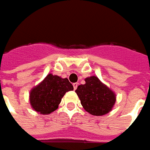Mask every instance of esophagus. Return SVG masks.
I'll use <instances>...</instances> for the list:
<instances>
[{
  "mask_svg": "<svg viewBox=\"0 0 150 150\" xmlns=\"http://www.w3.org/2000/svg\"><path fill=\"white\" fill-rule=\"evenodd\" d=\"M73 86H74V89L76 90L78 87V83H73Z\"/></svg>",
  "mask_w": 150,
  "mask_h": 150,
  "instance_id": "esophagus-1",
  "label": "esophagus"
}]
</instances>
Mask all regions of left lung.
<instances>
[{
  "label": "left lung",
  "instance_id": "1",
  "mask_svg": "<svg viewBox=\"0 0 150 150\" xmlns=\"http://www.w3.org/2000/svg\"><path fill=\"white\" fill-rule=\"evenodd\" d=\"M85 111L100 116L111 111L116 100L115 94L95 76L85 79L84 84L75 91Z\"/></svg>",
  "mask_w": 150,
  "mask_h": 150
}]
</instances>
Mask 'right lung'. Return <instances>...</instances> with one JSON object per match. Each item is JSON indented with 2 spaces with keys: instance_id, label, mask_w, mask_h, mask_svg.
I'll return each mask as SVG.
<instances>
[{
  "instance_id": "right-lung-1",
  "label": "right lung",
  "mask_w": 150,
  "mask_h": 150,
  "mask_svg": "<svg viewBox=\"0 0 150 150\" xmlns=\"http://www.w3.org/2000/svg\"><path fill=\"white\" fill-rule=\"evenodd\" d=\"M74 87L67 78L48 74L39 85L33 87L29 94V101L35 111L48 115L58 108L62 98Z\"/></svg>"
}]
</instances>
